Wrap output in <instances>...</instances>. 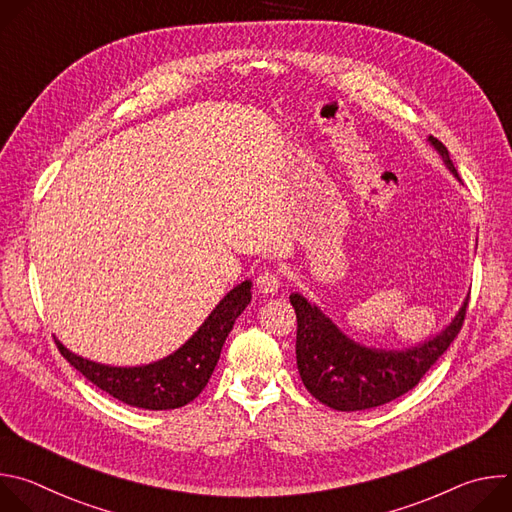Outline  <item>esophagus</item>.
I'll return each instance as SVG.
<instances>
[{
    "instance_id": "34e87169",
    "label": "esophagus",
    "mask_w": 512,
    "mask_h": 512,
    "mask_svg": "<svg viewBox=\"0 0 512 512\" xmlns=\"http://www.w3.org/2000/svg\"><path fill=\"white\" fill-rule=\"evenodd\" d=\"M279 283H281V277L275 269H263L257 277V287L263 291V294H275L279 289Z\"/></svg>"
}]
</instances>
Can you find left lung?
<instances>
[{"label": "left lung", "mask_w": 512, "mask_h": 512, "mask_svg": "<svg viewBox=\"0 0 512 512\" xmlns=\"http://www.w3.org/2000/svg\"><path fill=\"white\" fill-rule=\"evenodd\" d=\"M429 141L460 180L446 145L431 135ZM289 302L298 318L296 358L300 377L312 397L338 411L373 409L411 391L460 334L468 308V302H464L442 334L419 346L375 350L342 334L304 296L291 294Z\"/></svg>", "instance_id": "8db88e82"}]
</instances>
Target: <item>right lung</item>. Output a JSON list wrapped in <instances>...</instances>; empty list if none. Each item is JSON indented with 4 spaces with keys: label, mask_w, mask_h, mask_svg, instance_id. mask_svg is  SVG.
I'll return each mask as SVG.
<instances>
[{
    "label": "right lung",
    "mask_w": 512,
    "mask_h": 512,
    "mask_svg": "<svg viewBox=\"0 0 512 512\" xmlns=\"http://www.w3.org/2000/svg\"><path fill=\"white\" fill-rule=\"evenodd\" d=\"M249 302L251 281H243L229 291L182 348L145 367H107L72 354L58 340L54 342L72 367L111 397L150 411L178 409L196 399L206 387L235 320Z\"/></svg>",
    "instance_id": "right-lung-1"
}]
</instances>
